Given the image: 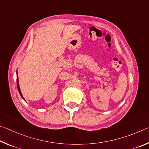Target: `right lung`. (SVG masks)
<instances>
[{
    "label": "right lung",
    "instance_id": "1",
    "mask_svg": "<svg viewBox=\"0 0 149 149\" xmlns=\"http://www.w3.org/2000/svg\"><path fill=\"white\" fill-rule=\"evenodd\" d=\"M17 89H18V91H19L20 95L22 96V97L23 99V100H24V98H23V95L22 94V92H21V91H20V88H19V80H18V77H17Z\"/></svg>",
    "mask_w": 149,
    "mask_h": 149
}]
</instances>
